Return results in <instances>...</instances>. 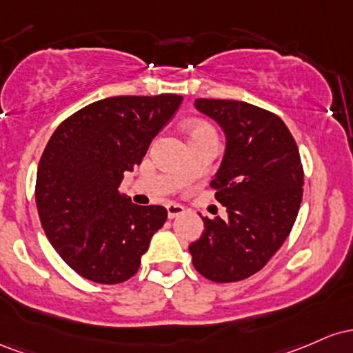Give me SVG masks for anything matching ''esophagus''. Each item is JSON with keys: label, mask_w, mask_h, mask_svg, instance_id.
I'll list each match as a JSON object with an SVG mask.
<instances>
[{"label": "esophagus", "mask_w": 353, "mask_h": 353, "mask_svg": "<svg viewBox=\"0 0 353 353\" xmlns=\"http://www.w3.org/2000/svg\"><path fill=\"white\" fill-rule=\"evenodd\" d=\"M166 212H168V219H176V216L183 215L185 208L178 203H168L166 205Z\"/></svg>", "instance_id": "1"}]
</instances>
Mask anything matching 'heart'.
<instances>
[{
    "mask_svg": "<svg viewBox=\"0 0 353 353\" xmlns=\"http://www.w3.org/2000/svg\"><path fill=\"white\" fill-rule=\"evenodd\" d=\"M188 133L190 138H192L201 137V134H215V130H213L208 123H205V121H192V123L188 125Z\"/></svg>",
    "mask_w": 353,
    "mask_h": 353,
    "instance_id": "heart-1",
    "label": "heart"
}]
</instances>
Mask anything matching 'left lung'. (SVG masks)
<instances>
[{"mask_svg":"<svg viewBox=\"0 0 353 353\" xmlns=\"http://www.w3.org/2000/svg\"><path fill=\"white\" fill-rule=\"evenodd\" d=\"M195 108L227 138L212 180L228 220L201 216L205 232L188 247L193 267L212 282L252 276L290 235L303 195V166L287 125L245 101L198 98Z\"/></svg>","mask_w":353,"mask_h":353,"instance_id":"left-lung-1","label":"left lung"}]
</instances>
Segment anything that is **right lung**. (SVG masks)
<instances>
[{
	"label": "right lung",
	"mask_w": 353,
	"mask_h": 353,
	"mask_svg": "<svg viewBox=\"0 0 353 353\" xmlns=\"http://www.w3.org/2000/svg\"><path fill=\"white\" fill-rule=\"evenodd\" d=\"M183 97H112L66 118L51 134L37 173V207L58 255L83 279H132L165 207L134 205L118 192Z\"/></svg>",
	"instance_id": "right-lung-1"
}]
</instances>
